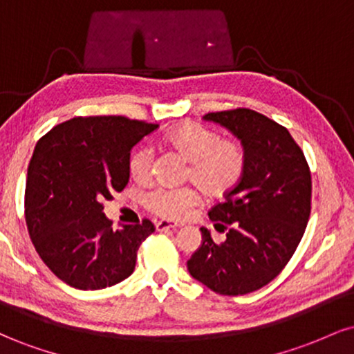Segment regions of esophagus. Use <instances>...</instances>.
I'll return each mask as SVG.
<instances>
[{
    "label": "esophagus",
    "mask_w": 354,
    "mask_h": 354,
    "mask_svg": "<svg viewBox=\"0 0 354 354\" xmlns=\"http://www.w3.org/2000/svg\"><path fill=\"white\" fill-rule=\"evenodd\" d=\"M180 223H174V221H168V219H161V221L156 223V230L158 231H168V230H174V228H180Z\"/></svg>",
    "instance_id": "34e87169"
}]
</instances>
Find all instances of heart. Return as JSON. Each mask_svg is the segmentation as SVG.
Listing matches in <instances>:
<instances>
[{"mask_svg":"<svg viewBox=\"0 0 354 354\" xmlns=\"http://www.w3.org/2000/svg\"><path fill=\"white\" fill-rule=\"evenodd\" d=\"M166 145L180 153L189 168L186 181L198 186L185 188H156L145 196L146 208L168 219H183L201 203V190L213 198L228 194L238 186L245 174L246 154L234 140H221L213 129L196 123H183L165 136ZM153 151L141 146L129 158V174L133 180L146 181L151 176Z\"/></svg>","mask_w":354,"mask_h":354,"instance_id":"obj_1","label":"heart"}]
</instances>
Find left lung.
Listing matches in <instances>:
<instances>
[{
	"label": "left lung",
	"mask_w": 354,
	"mask_h": 354,
	"mask_svg": "<svg viewBox=\"0 0 354 354\" xmlns=\"http://www.w3.org/2000/svg\"><path fill=\"white\" fill-rule=\"evenodd\" d=\"M241 141L245 174L209 211L223 243L201 228V246L188 259L194 279L214 293H253L283 271L301 241L311 213V173L290 131L253 109L203 116Z\"/></svg>",
	"instance_id": "left-lung-1"
}]
</instances>
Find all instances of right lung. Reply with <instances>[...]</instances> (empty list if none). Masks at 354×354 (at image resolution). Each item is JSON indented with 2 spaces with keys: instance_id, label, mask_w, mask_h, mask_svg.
<instances>
[{
  "instance_id": "obj_1",
  "label": "right lung",
  "mask_w": 354,
  "mask_h": 354,
  "mask_svg": "<svg viewBox=\"0 0 354 354\" xmlns=\"http://www.w3.org/2000/svg\"><path fill=\"white\" fill-rule=\"evenodd\" d=\"M158 124L124 116L73 118L46 133L28 166L24 214L50 270L76 290H103L135 271L153 223L113 230L103 201L129 181V151Z\"/></svg>"
}]
</instances>
